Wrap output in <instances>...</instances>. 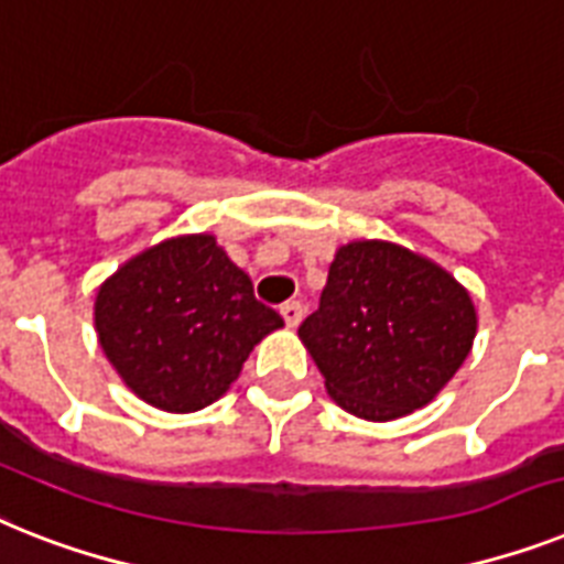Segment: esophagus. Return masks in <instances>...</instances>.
Listing matches in <instances>:
<instances>
[{
    "mask_svg": "<svg viewBox=\"0 0 564 564\" xmlns=\"http://www.w3.org/2000/svg\"><path fill=\"white\" fill-rule=\"evenodd\" d=\"M282 316H285V323L291 325V328H296V325L302 323V314H305V305H302L300 300H291V302H285V305H282Z\"/></svg>",
    "mask_w": 564,
    "mask_h": 564,
    "instance_id": "34e87169",
    "label": "esophagus"
}]
</instances>
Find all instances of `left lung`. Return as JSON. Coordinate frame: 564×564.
I'll use <instances>...</instances> for the list:
<instances>
[{
  "mask_svg": "<svg viewBox=\"0 0 564 564\" xmlns=\"http://www.w3.org/2000/svg\"><path fill=\"white\" fill-rule=\"evenodd\" d=\"M300 337L339 406L392 421L426 406L476 337L469 293L438 264L386 241L337 250Z\"/></svg>",
  "mask_w": 564,
  "mask_h": 564,
  "instance_id": "obj_1",
  "label": "left lung"
}]
</instances>
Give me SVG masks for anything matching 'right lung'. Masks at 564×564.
<instances>
[{"label":"right lung","mask_w":564,"mask_h":564,"mask_svg":"<svg viewBox=\"0 0 564 564\" xmlns=\"http://www.w3.org/2000/svg\"><path fill=\"white\" fill-rule=\"evenodd\" d=\"M95 325L138 398L195 412L221 398L256 343L285 323L213 236H184L126 262L97 291Z\"/></svg>","instance_id":"1"}]
</instances>
